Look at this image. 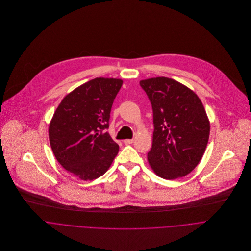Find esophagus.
Segmentation results:
<instances>
[{
  "label": "esophagus",
  "instance_id": "1",
  "mask_svg": "<svg viewBox=\"0 0 251 251\" xmlns=\"http://www.w3.org/2000/svg\"><path fill=\"white\" fill-rule=\"evenodd\" d=\"M133 139H126V140H124V143L126 144V145H129V144L133 143Z\"/></svg>",
  "mask_w": 251,
  "mask_h": 251
}]
</instances>
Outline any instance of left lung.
<instances>
[{
  "label": "left lung",
  "instance_id": "left-lung-1",
  "mask_svg": "<svg viewBox=\"0 0 251 251\" xmlns=\"http://www.w3.org/2000/svg\"><path fill=\"white\" fill-rule=\"evenodd\" d=\"M153 112L152 145L148 161L165 179L189 174L200 162L210 136V121L198 96L167 77L140 81Z\"/></svg>",
  "mask_w": 251,
  "mask_h": 251
}]
</instances>
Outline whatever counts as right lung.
Segmentation results:
<instances>
[{
    "label": "right lung",
    "mask_w": 251,
    "mask_h": 251,
    "mask_svg": "<svg viewBox=\"0 0 251 251\" xmlns=\"http://www.w3.org/2000/svg\"><path fill=\"white\" fill-rule=\"evenodd\" d=\"M122 79L98 77L68 94L48 127L49 142L58 162L83 180L102 176L119 152V145L102 129L108 122Z\"/></svg>",
    "instance_id": "1"
}]
</instances>
